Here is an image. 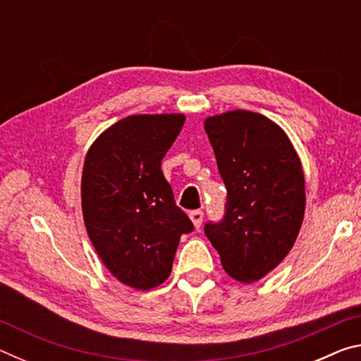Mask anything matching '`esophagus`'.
I'll return each mask as SVG.
<instances>
[{"label": "esophagus", "mask_w": 361, "mask_h": 361, "mask_svg": "<svg viewBox=\"0 0 361 361\" xmlns=\"http://www.w3.org/2000/svg\"><path fill=\"white\" fill-rule=\"evenodd\" d=\"M189 218H191V221L194 223L195 228H200V224L204 221V212L202 210H192L189 213Z\"/></svg>", "instance_id": "1"}]
</instances>
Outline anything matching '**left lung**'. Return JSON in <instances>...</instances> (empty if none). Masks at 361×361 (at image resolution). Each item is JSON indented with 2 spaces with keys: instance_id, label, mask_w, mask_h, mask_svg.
<instances>
[{
  "instance_id": "left-lung-1",
  "label": "left lung",
  "mask_w": 361,
  "mask_h": 361,
  "mask_svg": "<svg viewBox=\"0 0 361 361\" xmlns=\"http://www.w3.org/2000/svg\"><path fill=\"white\" fill-rule=\"evenodd\" d=\"M228 189L224 215L204 226L224 271L252 283L282 262L301 229V161L286 133L266 116L235 109L205 121Z\"/></svg>"
}]
</instances>
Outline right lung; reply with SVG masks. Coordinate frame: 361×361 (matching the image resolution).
Listing matches in <instances>:
<instances>
[{
    "label": "right lung",
    "mask_w": 361,
    "mask_h": 361,
    "mask_svg": "<svg viewBox=\"0 0 361 361\" xmlns=\"http://www.w3.org/2000/svg\"><path fill=\"white\" fill-rule=\"evenodd\" d=\"M183 124V114L129 116L103 132L85 156V229L108 271L132 288L166 282L180 237L194 231L161 170Z\"/></svg>",
    "instance_id": "right-lung-1"
}]
</instances>
